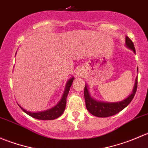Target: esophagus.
Listing matches in <instances>:
<instances>
[{
    "label": "esophagus",
    "mask_w": 148,
    "mask_h": 148,
    "mask_svg": "<svg viewBox=\"0 0 148 148\" xmlns=\"http://www.w3.org/2000/svg\"><path fill=\"white\" fill-rule=\"evenodd\" d=\"M78 74L79 76H81L82 75V72H81V71H78Z\"/></svg>",
    "instance_id": "obj_1"
}]
</instances>
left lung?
I'll return each instance as SVG.
<instances>
[{"mask_svg": "<svg viewBox=\"0 0 148 148\" xmlns=\"http://www.w3.org/2000/svg\"><path fill=\"white\" fill-rule=\"evenodd\" d=\"M125 45L128 49H131L135 53V49L133 43L128 36H126L125 38ZM137 87H138V77H136V79H135L132 92L126 99L120 101V102H108L98 101L92 97L89 94L87 84H86L84 87V99L86 109L92 115L98 117H107L114 115L122 111L131 102L136 93Z\"/></svg>", "mask_w": 148, "mask_h": 148, "instance_id": "left-lung-1", "label": "left lung"}]
</instances>
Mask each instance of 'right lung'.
Wrapping results in <instances>:
<instances>
[{"label": "right lung", "instance_id": "1", "mask_svg": "<svg viewBox=\"0 0 148 148\" xmlns=\"http://www.w3.org/2000/svg\"><path fill=\"white\" fill-rule=\"evenodd\" d=\"M74 77H71L67 81L66 84L64 92L63 95H62V99H60L59 102L54 106V107H51V108L49 109V110H44V111H39V112H29L23 109V107H19L22 109L23 112L26 114H28L31 117H34V118L37 119V120H54V119L58 118L60 117L62 114H63L64 111L65 110L66 104V98L68 96L69 92L70 87H71V84H72L73 81H74Z\"/></svg>", "mask_w": 148, "mask_h": 148}]
</instances>
